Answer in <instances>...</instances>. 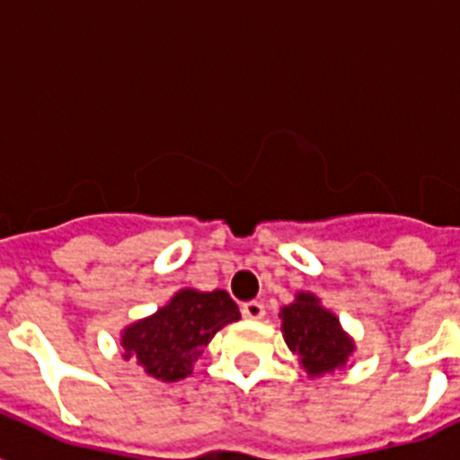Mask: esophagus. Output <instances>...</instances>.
<instances>
[{
    "label": "esophagus",
    "mask_w": 460,
    "mask_h": 460,
    "mask_svg": "<svg viewBox=\"0 0 460 460\" xmlns=\"http://www.w3.org/2000/svg\"><path fill=\"white\" fill-rule=\"evenodd\" d=\"M242 313L246 320H262L265 318V306L260 302H246L242 306Z\"/></svg>",
    "instance_id": "obj_1"
}]
</instances>
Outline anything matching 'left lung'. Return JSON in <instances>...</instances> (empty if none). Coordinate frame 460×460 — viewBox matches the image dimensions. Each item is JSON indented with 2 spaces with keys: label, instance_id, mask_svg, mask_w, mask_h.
I'll return each instance as SVG.
<instances>
[{
  "label": "left lung",
  "instance_id": "1",
  "mask_svg": "<svg viewBox=\"0 0 460 460\" xmlns=\"http://www.w3.org/2000/svg\"><path fill=\"white\" fill-rule=\"evenodd\" d=\"M279 318L283 339L308 377L345 368L355 352V339L313 292H296L295 302L280 308Z\"/></svg>",
  "mask_w": 460,
  "mask_h": 460
}]
</instances>
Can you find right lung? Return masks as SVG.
I'll return each mask as SVG.
<instances>
[{"mask_svg": "<svg viewBox=\"0 0 460 460\" xmlns=\"http://www.w3.org/2000/svg\"><path fill=\"white\" fill-rule=\"evenodd\" d=\"M239 318V306L226 290L181 288L156 313L121 329V357L154 380L180 382L217 332Z\"/></svg>", "mask_w": 460, "mask_h": 460, "instance_id": "obj_1", "label": "right lung"}]
</instances>
